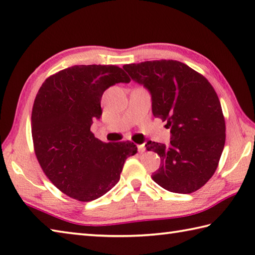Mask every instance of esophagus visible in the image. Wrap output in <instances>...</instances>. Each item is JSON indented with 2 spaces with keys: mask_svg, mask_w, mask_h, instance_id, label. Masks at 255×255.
<instances>
[{
  "mask_svg": "<svg viewBox=\"0 0 255 255\" xmlns=\"http://www.w3.org/2000/svg\"><path fill=\"white\" fill-rule=\"evenodd\" d=\"M138 147V152H145V150H146V147H145V145H138L137 146Z\"/></svg>",
  "mask_w": 255,
  "mask_h": 255,
  "instance_id": "1",
  "label": "esophagus"
}]
</instances>
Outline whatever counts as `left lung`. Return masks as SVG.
<instances>
[{
	"label": "left lung",
	"instance_id": "obj_1",
	"mask_svg": "<svg viewBox=\"0 0 255 255\" xmlns=\"http://www.w3.org/2000/svg\"><path fill=\"white\" fill-rule=\"evenodd\" d=\"M132 80L151 94L152 115L170 128V145L148 141L160 157L151 178L173 193L191 194L210 180L225 145V119L206 78L176 60L125 64Z\"/></svg>",
	"mask_w": 255,
	"mask_h": 255
}]
</instances>
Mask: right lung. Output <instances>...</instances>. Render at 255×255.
Instances as JSON below:
<instances>
[{
    "label": "right lung",
    "mask_w": 255,
    "mask_h": 255,
    "mask_svg": "<svg viewBox=\"0 0 255 255\" xmlns=\"http://www.w3.org/2000/svg\"><path fill=\"white\" fill-rule=\"evenodd\" d=\"M129 81L118 66H73L50 76L36 94L31 116L36 159L50 182L73 200L90 202L110 191L137 152L133 142H104L90 130L103 115L105 90Z\"/></svg>",
    "instance_id": "obj_1"
}]
</instances>
